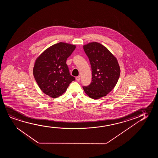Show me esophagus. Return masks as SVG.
Wrapping results in <instances>:
<instances>
[{"label":"esophagus","mask_w":158,"mask_h":158,"mask_svg":"<svg viewBox=\"0 0 158 158\" xmlns=\"http://www.w3.org/2000/svg\"><path fill=\"white\" fill-rule=\"evenodd\" d=\"M80 76H78V77H76V80L77 81H80Z\"/></svg>","instance_id":"34e87169"}]
</instances>
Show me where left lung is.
Segmentation results:
<instances>
[{"mask_svg": "<svg viewBox=\"0 0 158 158\" xmlns=\"http://www.w3.org/2000/svg\"><path fill=\"white\" fill-rule=\"evenodd\" d=\"M83 48L92 69V82L83 89L89 97L100 99L114 88L120 77V66L117 58L101 44L90 43Z\"/></svg>", "mask_w": 158, "mask_h": 158, "instance_id": "left-lung-1", "label": "left lung"}]
</instances>
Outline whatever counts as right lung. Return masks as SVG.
Wrapping results in <instances>:
<instances>
[{
  "label": "right lung",
  "mask_w": 158,
  "mask_h": 158,
  "mask_svg": "<svg viewBox=\"0 0 158 158\" xmlns=\"http://www.w3.org/2000/svg\"><path fill=\"white\" fill-rule=\"evenodd\" d=\"M76 46L60 42L44 51L35 61L33 73L39 88L50 97L57 98L66 91L75 78L66 64Z\"/></svg>",
  "instance_id": "1"
}]
</instances>
